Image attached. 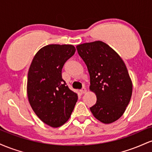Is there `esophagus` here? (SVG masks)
<instances>
[{
	"instance_id": "esophagus-1",
	"label": "esophagus",
	"mask_w": 152,
	"mask_h": 152,
	"mask_svg": "<svg viewBox=\"0 0 152 152\" xmlns=\"http://www.w3.org/2000/svg\"><path fill=\"white\" fill-rule=\"evenodd\" d=\"M86 88H85V87H83V88H82V89L81 90V94H85V93H86Z\"/></svg>"
}]
</instances>
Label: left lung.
<instances>
[{
    "instance_id": "left-lung-1",
    "label": "left lung",
    "mask_w": 152,
    "mask_h": 152,
    "mask_svg": "<svg viewBox=\"0 0 152 152\" xmlns=\"http://www.w3.org/2000/svg\"><path fill=\"white\" fill-rule=\"evenodd\" d=\"M76 48L89 73V89L96 96V102L90 108L92 114L104 124L116 121L124 113L133 88L124 62L101 41L77 45Z\"/></svg>"
}]
</instances>
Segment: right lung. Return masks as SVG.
Instances as JSON below:
<instances>
[{
	"label": "right lung",
	"instance_id": "right-lung-1",
	"mask_svg": "<svg viewBox=\"0 0 152 152\" xmlns=\"http://www.w3.org/2000/svg\"><path fill=\"white\" fill-rule=\"evenodd\" d=\"M76 52L71 44H50L34 56L28 74L27 96L35 114L43 123L57 128L70 118L77 94L62 78L64 64Z\"/></svg>",
	"mask_w": 152,
	"mask_h": 152
}]
</instances>
